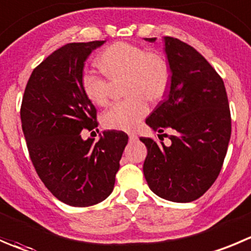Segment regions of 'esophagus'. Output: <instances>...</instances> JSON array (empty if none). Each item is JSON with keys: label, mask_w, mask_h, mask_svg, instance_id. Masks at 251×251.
<instances>
[{"label": "esophagus", "mask_w": 251, "mask_h": 251, "mask_svg": "<svg viewBox=\"0 0 251 251\" xmlns=\"http://www.w3.org/2000/svg\"><path fill=\"white\" fill-rule=\"evenodd\" d=\"M128 135H129L130 142H135V140L138 139V135L135 134V133H128Z\"/></svg>", "instance_id": "34e87169"}]
</instances>
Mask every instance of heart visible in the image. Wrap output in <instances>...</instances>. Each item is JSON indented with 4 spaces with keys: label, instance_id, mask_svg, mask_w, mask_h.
<instances>
[{
    "label": "heart",
    "instance_id": "obj_1",
    "mask_svg": "<svg viewBox=\"0 0 251 251\" xmlns=\"http://www.w3.org/2000/svg\"><path fill=\"white\" fill-rule=\"evenodd\" d=\"M97 65L111 80L124 77L127 100L113 104L102 116V123L108 129L129 132L137 128L149 112L148 100L157 101L166 94L170 83V68L159 52L132 43L118 42L101 52ZM81 85L86 96L97 106L109 102V83L103 76L85 71Z\"/></svg>",
    "mask_w": 251,
    "mask_h": 251
}]
</instances>
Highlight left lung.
I'll return each instance as SVG.
<instances>
[{"mask_svg":"<svg viewBox=\"0 0 251 251\" xmlns=\"http://www.w3.org/2000/svg\"><path fill=\"white\" fill-rule=\"evenodd\" d=\"M164 43L170 83L145 123L157 137L173 130L171 144L140 138L148 149L143 173L155 195L186 203L200 199L218 177L230 140V112L223 80L208 61L176 38L164 37Z\"/></svg>","mask_w":251,"mask_h":251,"instance_id":"8db88e82","label":"left lung"}]
</instances>
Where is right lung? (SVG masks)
Returning <instances> with one entry per match:
<instances>
[{
  "mask_svg": "<svg viewBox=\"0 0 251 251\" xmlns=\"http://www.w3.org/2000/svg\"><path fill=\"white\" fill-rule=\"evenodd\" d=\"M102 42L70 43L33 70L21 107L22 129L35 171L59 201L74 207L100 203L112 193L128 135L97 127L96 108L81 85L86 59Z\"/></svg>",
  "mask_w": 251,
  "mask_h": 251,
  "instance_id": "1",
  "label": "right lung"
}]
</instances>
